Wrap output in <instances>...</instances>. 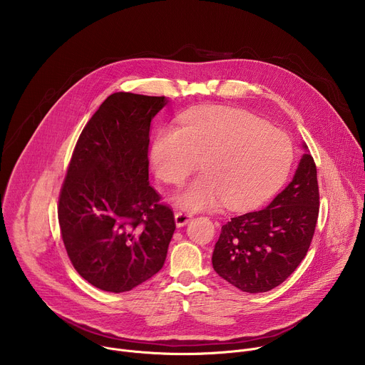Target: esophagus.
Here are the masks:
<instances>
[{
  "mask_svg": "<svg viewBox=\"0 0 365 365\" xmlns=\"http://www.w3.org/2000/svg\"><path fill=\"white\" fill-rule=\"evenodd\" d=\"M190 218H192V215L187 214V212H185V211H178V212L175 214V222H176L178 227L186 225V224L190 221Z\"/></svg>",
  "mask_w": 365,
  "mask_h": 365,
  "instance_id": "1",
  "label": "esophagus"
}]
</instances>
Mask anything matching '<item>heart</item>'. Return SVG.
Instances as JSON below:
<instances>
[{"label": "heart", "instance_id": "heart-1", "mask_svg": "<svg viewBox=\"0 0 365 365\" xmlns=\"http://www.w3.org/2000/svg\"><path fill=\"white\" fill-rule=\"evenodd\" d=\"M293 159L286 133L248 111L221 107L190 114L182 128L166 127L151 150L155 175L169 185H182L200 160L203 173L175 196L190 211L263 203L286 182Z\"/></svg>", "mask_w": 365, "mask_h": 365}]
</instances>
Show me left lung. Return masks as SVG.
I'll return each mask as SVG.
<instances>
[{"instance_id": "obj_1", "label": "left lung", "mask_w": 365, "mask_h": 365, "mask_svg": "<svg viewBox=\"0 0 365 365\" xmlns=\"http://www.w3.org/2000/svg\"><path fill=\"white\" fill-rule=\"evenodd\" d=\"M303 148L292 182L267 207L222 225L212 266L242 292L263 293L282 284L300 264L314 238L319 187L314 158L306 144Z\"/></svg>"}]
</instances>
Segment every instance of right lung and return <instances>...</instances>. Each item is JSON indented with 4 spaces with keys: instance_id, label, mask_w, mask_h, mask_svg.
<instances>
[{
    "instance_id": "1",
    "label": "right lung",
    "mask_w": 365,
    "mask_h": 365,
    "mask_svg": "<svg viewBox=\"0 0 365 365\" xmlns=\"http://www.w3.org/2000/svg\"><path fill=\"white\" fill-rule=\"evenodd\" d=\"M165 96L115 92L82 130L58 206L75 270L92 286L128 292L159 273L176 230L148 183L150 124Z\"/></svg>"
}]
</instances>
